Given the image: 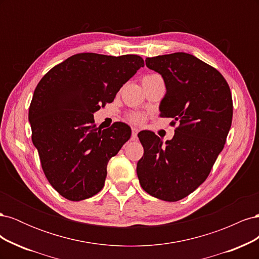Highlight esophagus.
<instances>
[{
    "instance_id": "1",
    "label": "esophagus",
    "mask_w": 259,
    "mask_h": 259,
    "mask_svg": "<svg viewBox=\"0 0 259 259\" xmlns=\"http://www.w3.org/2000/svg\"><path fill=\"white\" fill-rule=\"evenodd\" d=\"M137 134H138V128L133 127V128H132V138H133V139L137 138Z\"/></svg>"
}]
</instances>
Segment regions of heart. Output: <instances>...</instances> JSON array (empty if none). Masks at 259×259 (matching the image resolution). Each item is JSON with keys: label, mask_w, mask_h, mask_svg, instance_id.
<instances>
[{"label": "heart", "mask_w": 259, "mask_h": 259, "mask_svg": "<svg viewBox=\"0 0 259 259\" xmlns=\"http://www.w3.org/2000/svg\"><path fill=\"white\" fill-rule=\"evenodd\" d=\"M128 120L134 124H142L145 121V115L142 113H131L128 114Z\"/></svg>", "instance_id": "1"}]
</instances>
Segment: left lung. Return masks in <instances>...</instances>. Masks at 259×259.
I'll return each instance as SVG.
<instances>
[{
    "label": "left lung",
    "instance_id": "left-lung-1",
    "mask_svg": "<svg viewBox=\"0 0 259 259\" xmlns=\"http://www.w3.org/2000/svg\"><path fill=\"white\" fill-rule=\"evenodd\" d=\"M146 66L166 86L160 115L179 125L165 143L152 132L139 133L144 155L137 176L147 193L176 202L205 182L224 149L232 122L231 92L218 70L190 54L148 57Z\"/></svg>",
    "mask_w": 259,
    "mask_h": 259
}]
</instances>
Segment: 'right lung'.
Instances as JSON below:
<instances>
[{"label": "right lung", "instance_id": "add662e5", "mask_svg": "<svg viewBox=\"0 0 259 259\" xmlns=\"http://www.w3.org/2000/svg\"><path fill=\"white\" fill-rule=\"evenodd\" d=\"M144 66L137 55L81 53L52 68L36 85L29 108L31 137L46 178L64 198L82 201L104 188L108 162L132 132L122 122L99 130L94 112L112 103Z\"/></svg>", "mask_w": 259, "mask_h": 259}]
</instances>
